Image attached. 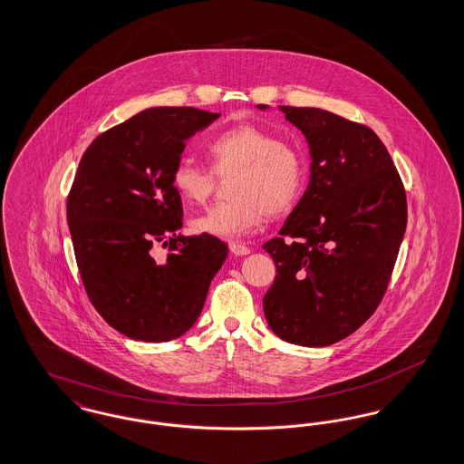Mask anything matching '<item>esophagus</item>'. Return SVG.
I'll list each match as a JSON object with an SVG mask.
<instances>
[{"instance_id": "obj_1", "label": "esophagus", "mask_w": 464, "mask_h": 464, "mask_svg": "<svg viewBox=\"0 0 464 464\" xmlns=\"http://www.w3.org/2000/svg\"><path fill=\"white\" fill-rule=\"evenodd\" d=\"M229 250H231V254H233V256H238V257L250 254V248H248L246 245H243V243L238 242L229 243Z\"/></svg>"}]
</instances>
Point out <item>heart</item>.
Segmentation results:
<instances>
[{
	"mask_svg": "<svg viewBox=\"0 0 464 464\" xmlns=\"http://www.w3.org/2000/svg\"><path fill=\"white\" fill-rule=\"evenodd\" d=\"M212 169L191 158L177 160L172 186L188 203H203L216 188V174H235L229 197L197 216L191 229L224 240L243 238L254 233L266 214L276 216L295 205L306 184L303 153L276 133L243 123L212 137L207 144Z\"/></svg>",
	"mask_w": 464,
	"mask_h": 464,
	"instance_id": "heart-1",
	"label": "heart"
}]
</instances>
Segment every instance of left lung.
Returning <instances> with one entry per match:
<instances>
[{
	"label": "left lung",
	"instance_id": "left-lung-1",
	"mask_svg": "<svg viewBox=\"0 0 464 464\" xmlns=\"http://www.w3.org/2000/svg\"><path fill=\"white\" fill-rule=\"evenodd\" d=\"M278 110L306 137L311 176L280 237L263 245L276 266L266 320L287 343L329 346L362 327L386 292L407 226L405 189L369 127L318 108Z\"/></svg>",
	"mask_w": 464,
	"mask_h": 464
}]
</instances>
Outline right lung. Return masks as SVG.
Returning <instances> with one entry per match:
<instances>
[{
	"instance_id": "right-lung-1",
	"label": "right lung",
	"mask_w": 464,
	"mask_h": 464,
	"mask_svg": "<svg viewBox=\"0 0 464 464\" xmlns=\"http://www.w3.org/2000/svg\"><path fill=\"white\" fill-rule=\"evenodd\" d=\"M221 114L151 108L101 133L82 156L67 224L93 308L112 329L146 343L172 341L198 320L227 257L216 237L177 235L182 201L172 170L186 140ZM171 243L167 260L152 248Z\"/></svg>"
}]
</instances>
